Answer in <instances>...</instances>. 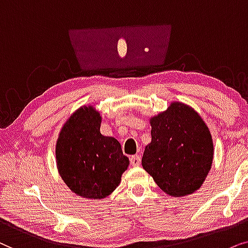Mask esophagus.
Segmentation results:
<instances>
[{"label": "esophagus", "instance_id": "obj_1", "mask_svg": "<svg viewBox=\"0 0 248 248\" xmlns=\"http://www.w3.org/2000/svg\"><path fill=\"white\" fill-rule=\"evenodd\" d=\"M140 161H141V158L140 155H133V156L130 157V163H131V166H134V167H140Z\"/></svg>", "mask_w": 248, "mask_h": 248}]
</instances>
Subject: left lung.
Masks as SVG:
<instances>
[{
    "label": "left lung",
    "mask_w": 248,
    "mask_h": 248,
    "mask_svg": "<svg viewBox=\"0 0 248 248\" xmlns=\"http://www.w3.org/2000/svg\"><path fill=\"white\" fill-rule=\"evenodd\" d=\"M152 141L141 166L168 195L186 196L199 189L213 160L210 130L196 111L172 103L151 119Z\"/></svg>",
    "instance_id": "8db88e82"
}]
</instances>
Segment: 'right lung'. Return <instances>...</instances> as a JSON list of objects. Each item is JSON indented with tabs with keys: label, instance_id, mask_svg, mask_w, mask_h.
Segmentation results:
<instances>
[{
	"label": "right lung",
	"instance_id": "right-lung-1",
	"mask_svg": "<svg viewBox=\"0 0 248 248\" xmlns=\"http://www.w3.org/2000/svg\"><path fill=\"white\" fill-rule=\"evenodd\" d=\"M100 127V113L93 107L80 108L65 122L57 141L60 176L84 199L101 200L110 195L129 166L120 143L103 136Z\"/></svg>",
	"mask_w": 248,
	"mask_h": 248
}]
</instances>
